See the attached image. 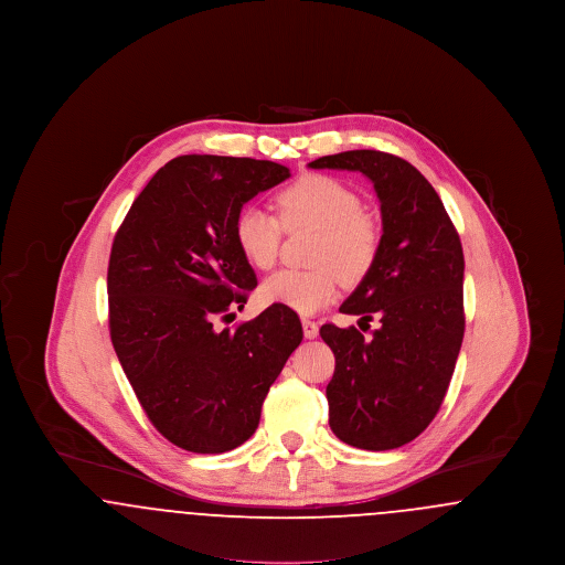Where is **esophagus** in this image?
Listing matches in <instances>:
<instances>
[{
	"label": "esophagus",
	"mask_w": 565,
	"mask_h": 565,
	"mask_svg": "<svg viewBox=\"0 0 565 565\" xmlns=\"http://www.w3.org/2000/svg\"><path fill=\"white\" fill-rule=\"evenodd\" d=\"M302 332H305L307 339H316L318 332H320V326L313 320H302Z\"/></svg>",
	"instance_id": "1"
}]
</instances>
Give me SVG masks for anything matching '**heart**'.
<instances>
[{
    "label": "heart",
    "mask_w": 565,
    "mask_h": 565,
    "mask_svg": "<svg viewBox=\"0 0 565 565\" xmlns=\"http://www.w3.org/2000/svg\"><path fill=\"white\" fill-rule=\"evenodd\" d=\"M277 215L247 205L235 217V242L256 269H269L279 256L284 228L318 231L313 265L318 269H281L260 286V300L311 316L339 295V275L360 281L373 269L381 249V224L364 210L362 196L345 182L307 173L275 194Z\"/></svg>",
    "instance_id": "heart-1"
}]
</instances>
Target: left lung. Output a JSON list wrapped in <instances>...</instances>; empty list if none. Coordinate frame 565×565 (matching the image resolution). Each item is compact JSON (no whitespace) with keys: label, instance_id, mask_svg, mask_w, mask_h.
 <instances>
[{"label":"left lung","instance_id":"obj_1","mask_svg":"<svg viewBox=\"0 0 565 565\" xmlns=\"http://www.w3.org/2000/svg\"><path fill=\"white\" fill-rule=\"evenodd\" d=\"M309 167L364 173L381 203L375 265L341 305L381 326L371 339L334 323L320 334L337 360L326 387L330 430L358 449H396L430 426L456 371L466 326L461 242L436 190L401 157L350 150Z\"/></svg>","mask_w":565,"mask_h":565}]
</instances>
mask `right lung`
<instances>
[{"mask_svg": "<svg viewBox=\"0 0 565 565\" xmlns=\"http://www.w3.org/2000/svg\"><path fill=\"white\" fill-rule=\"evenodd\" d=\"M288 178L279 162L178 157L139 192L111 243V345L148 419L180 449L243 445L302 341L298 316L277 305L235 330L215 323L242 311L258 284L235 217Z\"/></svg>", "mask_w": 565, "mask_h": 565, "instance_id": "right-lung-1", "label": "right lung"}]
</instances>
